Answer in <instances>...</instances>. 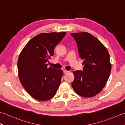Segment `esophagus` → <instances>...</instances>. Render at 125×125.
Instances as JSON below:
<instances>
[{
  "label": "esophagus",
  "mask_w": 125,
  "mask_h": 125,
  "mask_svg": "<svg viewBox=\"0 0 125 125\" xmlns=\"http://www.w3.org/2000/svg\"><path fill=\"white\" fill-rule=\"evenodd\" d=\"M68 72H69V71H68L64 70V71H63V73H64V74H66V73H67Z\"/></svg>",
  "instance_id": "1"
}]
</instances>
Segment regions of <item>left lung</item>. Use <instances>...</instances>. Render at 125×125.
Instances as JSON below:
<instances>
[{
  "label": "left lung",
  "instance_id": "8db88e82",
  "mask_svg": "<svg viewBox=\"0 0 125 125\" xmlns=\"http://www.w3.org/2000/svg\"><path fill=\"white\" fill-rule=\"evenodd\" d=\"M71 34L77 43L84 65L83 71L73 72L74 80L71 85L78 95L93 97L105 87L109 77L112 66L108 51L100 40L89 33Z\"/></svg>",
  "mask_w": 125,
  "mask_h": 125
}]
</instances>
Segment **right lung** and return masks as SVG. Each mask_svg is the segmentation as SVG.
Wrapping results in <instances>:
<instances>
[{"label":"right lung","mask_w":125,"mask_h":125,"mask_svg":"<svg viewBox=\"0 0 125 125\" xmlns=\"http://www.w3.org/2000/svg\"><path fill=\"white\" fill-rule=\"evenodd\" d=\"M65 32L42 33L25 46L18 60L20 83L29 94L39 101H46L55 94L61 83L62 71L48 67L47 62Z\"/></svg>","instance_id":"1"}]
</instances>
